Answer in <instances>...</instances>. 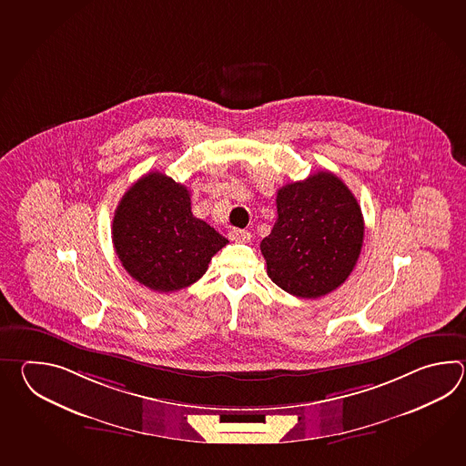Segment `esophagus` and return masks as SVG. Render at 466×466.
I'll list each match as a JSON object with an SVG mask.
<instances>
[{
	"label": "esophagus",
	"mask_w": 466,
	"mask_h": 466,
	"mask_svg": "<svg viewBox=\"0 0 466 466\" xmlns=\"http://www.w3.org/2000/svg\"><path fill=\"white\" fill-rule=\"evenodd\" d=\"M228 237L231 241H238V243H247V241H249L251 235H249V231H247V229H231V231H229Z\"/></svg>",
	"instance_id": "1"
}]
</instances>
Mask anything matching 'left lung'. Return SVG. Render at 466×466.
I'll return each instance as SVG.
<instances>
[{"label": "left lung", "mask_w": 466, "mask_h": 466, "mask_svg": "<svg viewBox=\"0 0 466 466\" xmlns=\"http://www.w3.org/2000/svg\"><path fill=\"white\" fill-rule=\"evenodd\" d=\"M278 218L261 241L268 277L289 295L325 297L350 277L363 247L357 198L329 171L278 189Z\"/></svg>", "instance_id": "8db88e82"}]
</instances>
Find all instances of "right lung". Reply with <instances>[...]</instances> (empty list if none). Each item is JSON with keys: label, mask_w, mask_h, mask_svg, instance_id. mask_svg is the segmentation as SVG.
I'll use <instances>...</instances> for the list:
<instances>
[{"label": "right lung", "mask_w": 466, "mask_h": 466, "mask_svg": "<svg viewBox=\"0 0 466 466\" xmlns=\"http://www.w3.org/2000/svg\"><path fill=\"white\" fill-rule=\"evenodd\" d=\"M228 239L193 217L189 191L159 171L123 195L113 218V245L138 283L169 293L198 281Z\"/></svg>", "instance_id": "right-lung-1"}]
</instances>
